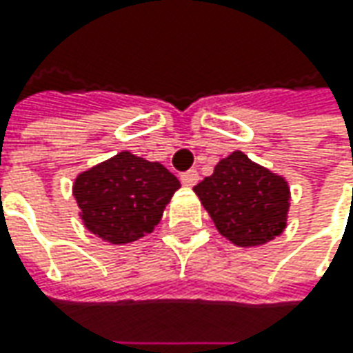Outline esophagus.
Segmentation results:
<instances>
[{
    "label": "esophagus",
    "mask_w": 353,
    "mask_h": 353,
    "mask_svg": "<svg viewBox=\"0 0 353 353\" xmlns=\"http://www.w3.org/2000/svg\"><path fill=\"white\" fill-rule=\"evenodd\" d=\"M181 183L184 184V186H194V184L198 183V170H186V172H183L181 174Z\"/></svg>",
    "instance_id": "esophagus-1"
}]
</instances>
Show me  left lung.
Listing matches in <instances>:
<instances>
[{
	"label": "left lung",
	"instance_id": "left-lung-1",
	"mask_svg": "<svg viewBox=\"0 0 353 353\" xmlns=\"http://www.w3.org/2000/svg\"><path fill=\"white\" fill-rule=\"evenodd\" d=\"M216 230L239 248H259L287 228L291 188L285 176L253 163L241 151L222 159L194 186Z\"/></svg>",
	"mask_w": 353,
	"mask_h": 353
}]
</instances>
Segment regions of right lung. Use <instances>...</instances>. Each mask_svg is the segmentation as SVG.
I'll return each mask as SVG.
<instances>
[{"label": "right lung", "mask_w": 353, "mask_h": 353, "mask_svg": "<svg viewBox=\"0 0 353 353\" xmlns=\"http://www.w3.org/2000/svg\"><path fill=\"white\" fill-rule=\"evenodd\" d=\"M179 188V179L161 163L121 151L80 172L72 194L88 232L125 245L155 230Z\"/></svg>", "instance_id": "right-lung-1"}]
</instances>
